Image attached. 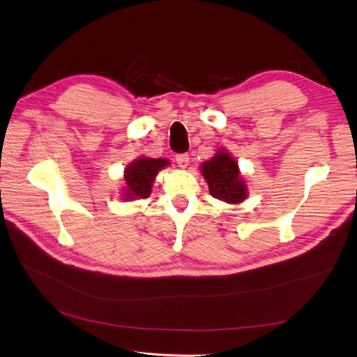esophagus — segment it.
<instances>
[{"mask_svg":"<svg viewBox=\"0 0 357 357\" xmlns=\"http://www.w3.org/2000/svg\"><path fill=\"white\" fill-rule=\"evenodd\" d=\"M176 163L179 167L185 169L188 165H190V156L187 153H181V154H176Z\"/></svg>","mask_w":357,"mask_h":357,"instance_id":"esophagus-1","label":"esophagus"}]
</instances>
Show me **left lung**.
Wrapping results in <instances>:
<instances>
[{"label": "left lung", "mask_w": 357, "mask_h": 357, "mask_svg": "<svg viewBox=\"0 0 357 357\" xmlns=\"http://www.w3.org/2000/svg\"><path fill=\"white\" fill-rule=\"evenodd\" d=\"M201 172L214 198L231 204L241 203L246 198V187L239 176L238 163L229 156V153L219 150L213 159L203 163Z\"/></svg>", "instance_id": "obj_1"}]
</instances>
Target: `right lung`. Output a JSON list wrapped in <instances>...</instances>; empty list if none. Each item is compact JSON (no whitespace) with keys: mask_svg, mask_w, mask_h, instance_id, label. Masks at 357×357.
I'll return each instance as SVG.
<instances>
[{"mask_svg":"<svg viewBox=\"0 0 357 357\" xmlns=\"http://www.w3.org/2000/svg\"><path fill=\"white\" fill-rule=\"evenodd\" d=\"M169 165L166 159H150L142 158L132 162L126 169V190H123V197L126 199L135 198H147L151 192V185L154 176L158 175L160 169Z\"/></svg>","mask_w":357,"mask_h":357,"instance_id":"right-lung-1","label":"right lung"}]
</instances>
